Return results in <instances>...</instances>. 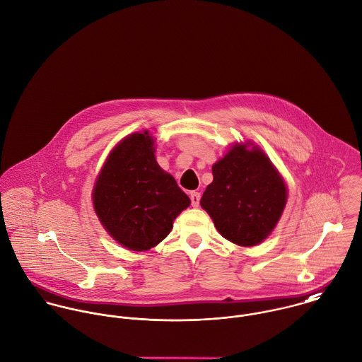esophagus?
I'll use <instances>...</instances> for the list:
<instances>
[{
	"instance_id": "1",
	"label": "esophagus",
	"mask_w": 362,
	"mask_h": 362,
	"mask_svg": "<svg viewBox=\"0 0 362 362\" xmlns=\"http://www.w3.org/2000/svg\"><path fill=\"white\" fill-rule=\"evenodd\" d=\"M200 197H202V194H200L199 192H192V193H190V200H192V206H193V207H199V204H200Z\"/></svg>"
}]
</instances>
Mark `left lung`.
I'll list each match as a JSON object with an SVG mask.
<instances>
[{
  "label": "left lung",
  "instance_id": "left-lung-1",
  "mask_svg": "<svg viewBox=\"0 0 362 362\" xmlns=\"http://www.w3.org/2000/svg\"><path fill=\"white\" fill-rule=\"evenodd\" d=\"M214 180L200 204L218 232L239 246H255L274 229L287 203L283 177L266 153L236 144L213 165Z\"/></svg>",
  "mask_w": 362,
  "mask_h": 362
}]
</instances>
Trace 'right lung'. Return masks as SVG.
Wrapping results in <instances>:
<instances>
[{
    "label": "right lung",
    "mask_w": 362,
    "mask_h": 362,
    "mask_svg": "<svg viewBox=\"0 0 362 362\" xmlns=\"http://www.w3.org/2000/svg\"><path fill=\"white\" fill-rule=\"evenodd\" d=\"M153 140L144 132L126 137L110 152L93 189V209L105 229L124 247L144 252L172 230L190 199L160 169Z\"/></svg>",
    "instance_id": "add662e5"
}]
</instances>
